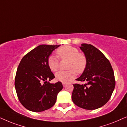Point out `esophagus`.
I'll return each mask as SVG.
<instances>
[{"instance_id":"34e87169","label":"esophagus","mask_w":127,"mask_h":127,"mask_svg":"<svg viewBox=\"0 0 127 127\" xmlns=\"http://www.w3.org/2000/svg\"><path fill=\"white\" fill-rule=\"evenodd\" d=\"M63 87H65V86H66V85H67V83H65V82H63Z\"/></svg>"}]
</instances>
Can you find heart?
I'll list each match as a JSON object with an SVG mask.
<instances>
[{"mask_svg":"<svg viewBox=\"0 0 127 127\" xmlns=\"http://www.w3.org/2000/svg\"><path fill=\"white\" fill-rule=\"evenodd\" d=\"M56 53L61 59H70L69 71H60L56 74V79L62 82H67L74 79L78 73H82L87 65V59L83 53H79L75 47L64 46L56 50ZM48 65L52 71L56 72L59 68V60L55 56L51 55L48 59Z\"/></svg>","mask_w":127,"mask_h":127,"instance_id":"heart-1","label":"heart"}]
</instances>
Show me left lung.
Segmentation results:
<instances>
[{"label":"left lung","mask_w":127,"mask_h":127,"mask_svg":"<svg viewBox=\"0 0 127 127\" xmlns=\"http://www.w3.org/2000/svg\"><path fill=\"white\" fill-rule=\"evenodd\" d=\"M79 48L87 57V65L76 80L87 84H73L72 102L82 109H97L110 99L116 85L114 71L109 60L93 45L82 43Z\"/></svg>","instance_id":"left-lung-1"}]
</instances>
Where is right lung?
<instances>
[{
    "mask_svg": "<svg viewBox=\"0 0 127 127\" xmlns=\"http://www.w3.org/2000/svg\"><path fill=\"white\" fill-rule=\"evenodd\" d=\"M59 45H40L23 57L15 78V88L20 102L27 110L40 112L55 104L62 90L61 82L50 84L55 75L48 65V59Z\"/></svg>",
    "mask_w": 127,
    "mask_h": 127,
    "instance_id": "obj_1",
    "label": "right lung"
}]
</instances>
